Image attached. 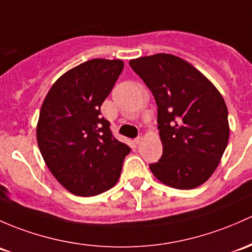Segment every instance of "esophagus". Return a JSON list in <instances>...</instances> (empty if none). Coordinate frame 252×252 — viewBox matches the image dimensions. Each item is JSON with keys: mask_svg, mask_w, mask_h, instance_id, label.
<instances>
[{"mask_svg": "<svg viewBox=\"0 0 252 252\" xmlns=\"http://www.w3.org/2000/svg\"><path fill=\"white\" fill-rule=\"evenodd\" d=\"M141 141H142V136H137L136 139H134V144H135V145L141 144Z\"/></svg>", "mask_w": 252, "mask_h": 252, "instance_id": "esophagus-1", "label": "esophagus"}]
</instances>
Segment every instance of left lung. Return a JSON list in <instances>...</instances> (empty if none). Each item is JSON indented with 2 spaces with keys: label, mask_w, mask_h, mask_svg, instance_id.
Segmentation results:
<instances>
[{
  "label": "left lung",
  "mask_w": 252,
  "mask_h": 252,
  "mask_svg": "<svg viewBox=\"0 0 252 252\" xmlns=\"http://www.w3.org/2000/svg\"><path fill=\"white\" fill-rule=\"evenodd\" d=\"M158 106L163 155L150 164L163 184L192 189L215 171L229 137L226 102L213 83L190 63L171 54L129 62Z\"/></svg>",
  "instance_id": "1"
}]
</instances>
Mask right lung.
<instances>
[{"instance_id":"1","label":"right lung","mask_w":252,"mask_h":252,"mask_svg":"<svg viewBox=\"0 0 252 252\" xmlns=\"http://www.w3.org/2000/svg\"><path fill=\"white\" fill-rule=\"evenodd\" d=\"M123 66L107 59L81 63L53 84L42 104L39 151L50 173L76 195L93 197L115 186L130 152L100 112Z\"/></svg>"}]
</instances>
